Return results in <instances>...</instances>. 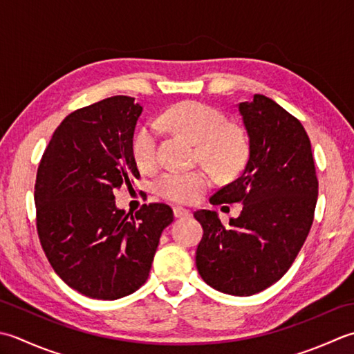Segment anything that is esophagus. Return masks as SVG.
<instances>
[{
	"label": "esophagus",
	"instance_id": "1",
	"mask_svg": "<svg viewBox=\"0 0 354 354\" xmlns=\"http://www.w3.org/2000/svg\"><path fill=\"white\" fill-rule=\"evenodd\" d=\"M187 215H191V211H189V209L182 207V206H176V207H174V217H176V218L187 217Z\"/></svg>",
	"mask_w": 354,
	"mask_h": 354
}]
</instances>
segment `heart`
<instances>
[{
    "label": "heart",
    "mask_w": 354,
    "mask_h": 354,
    "mask_svg": "<svg viewBox=\"0 0 354 354\" xmlns=\"http://www.w3.org/2000/svg\"><path fill=\"white\" fill-rule=\"evenodd\" d=\"M162 124L180 136L197 143V158L209 165L218 176L238 174L249 157V140L243 129L227 124L226 114L203 102L177 104L165 111ZM158 131L154 125H143L133 136L131 153L142 171H153L158 163ZM212 185V174L206 168L192 171H167L154 182L158 196L194 203Z\"/></svg>",
    "instance_id": "obj_1"
}]
</instances>
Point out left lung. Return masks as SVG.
<instances>
[{
  "label": "left lung",
  "mask_w": 354,
  "mask_h": 354,
  "mask_svg": "<svg viewBox=\"0 0 354 354\" xmlns=\"http://www.w3.org/2000/svg\"><path fill=\"white\" fill-rule=\"evenodd\" d=\"M238 110L249 136V160L243 174L209 201L243 203V211L226 226L217 212H194L203 227L196 263L215 290L250 297L290 269L312 227L318 178L310 139L297 118L263 95Z\"/></svg>",
  "instance_id": "1"
}]
</instances>
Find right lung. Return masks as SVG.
Returning <instances> with one entry per match:
<instances>
[{
    "label": "right lung",
    "instance_id": "right-lung-1",
    "mask_svg": "<svg viewBox=\"0 0 354 354\" xmlns=\"http://www.w3.org/2000/svg\"><path fill=\"white\" fill-rule=\"evenodd\" d=\"M143 108L113 96L70 113L42 154L35 183L36 229L59 278L95 299H119L148 279L163 229L174 220L165 203L125 214L114 189L131 186V153Z\"/></svg>",
    "mask_w": 354,
    "mask_h": 354
}]
</instances>
